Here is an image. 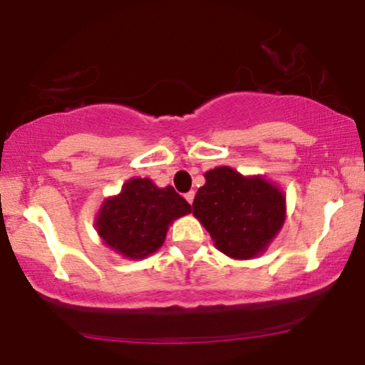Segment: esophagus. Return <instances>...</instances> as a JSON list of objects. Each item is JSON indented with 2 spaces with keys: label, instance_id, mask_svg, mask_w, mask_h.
<instances>
[{
  "label": "esophagus",
  "instance_id": "34e87169",
  "mask_svg": "<svg viewBox=\"0 0 365 365\" xmlns=\"http://www.w3.org/2000/svg\"><path fill=\"white\" fill-rule=\"evenodd\" d=\"M194 197H195V192H194V190L187 192V194H185V199L188 200V204H192V202H194Z\"/></svg>",
  "mask_w": 365,
  "mask_h": 365
}]
</instances>
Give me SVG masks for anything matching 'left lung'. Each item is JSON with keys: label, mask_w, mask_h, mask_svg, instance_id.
<instances>
[{"label": "left lung", "mask_w": 365, "mask_h": 365, "mask_svg": "<svg viewBox=\"0 0 365 365\" xmlns=\"http://www.w3.org/2000/svg\"><path fill=\"white\" fill-rule=\"evenodd\" d=\"M204 177L192 212L216 249L240 261L262 254L284 223L283 192L266 178L244 177L230 166H217Z\"/></svg>", "instance_id": "1"}]
</instances>
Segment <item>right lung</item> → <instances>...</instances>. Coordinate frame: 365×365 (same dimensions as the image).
<instances>
[{
	"label": "right lung",
	"instance_id": "obj_1",
	"mask_svg": "<svg viewBox=\"0 0 365 365\" xmlns=\"http://www.w3.org/2000/svg\"><path fill=\"white\" fill-rule=\"evenodd\" d=\"M188 212L190 204L171 185L159 188L149 178H132L118 195L104 200L96 228L115 252L144 259L165 244L170 225Z\"/></svg>",
	"mask_w": 365,
	"mask_h": 365
}]
</instances>
